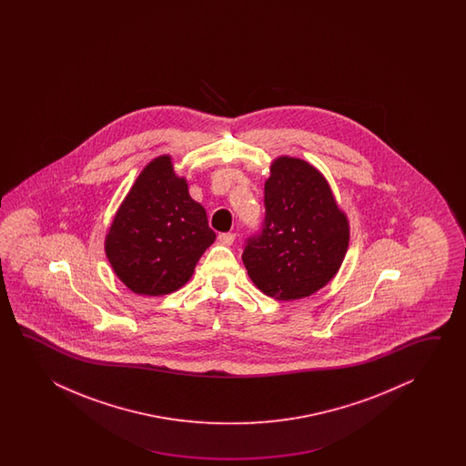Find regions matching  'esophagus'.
<instances>
[{"instance_id": "obj_1", "label": "esophagus", "mask_w": 466, "mask_h": 466, "mask_svg": "<svg viewBox=\"0 0 466 466\" xmlns=\"http://www.w3.org/2000/svg\"><path fill=\"white\" fill-rule=\"evenodd\" d=\"M235 238H237L235 233H221L218 237V241L221 245H225V247H231L233 241H235Z\"/></svg>"}]
</instances>
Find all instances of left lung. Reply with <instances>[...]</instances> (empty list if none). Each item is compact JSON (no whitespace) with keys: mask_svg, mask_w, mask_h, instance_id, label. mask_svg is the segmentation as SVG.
I'll use <instances>...</instances> for the list:
<instances>
[{"mask_svg":"<svg viewBox=\"0 0 466 466\" xmlns=\"http://www.w3.org/2000/svg\"><path fill=\"white\" fill-rule=\"evenodd\" d=\"M265 227L248 239L243 263L268 297L293 301L328 285L347 255L350 221L319 169L278 157L265 181Z\"/></svg>","mask_w":466,"mask_h":466,"instance_id":"8db88e82","label":"left lung"}]
</instances>
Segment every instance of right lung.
Returning <instances> with one entry per match:
<instances>
[{"mask_svg": "<svg viewBox=\"0 0 466 466\" xmlns=\"http://www.w3.org/2000/svg\"><path fill=\"white\" fill-rule=\"evenodd\" d=\"M207 211L189 197L188 183L169 155L151 159L111 221L105 253L116 277L145 297H161L188 283L215 241Z\"/></svg>", "mask_w": 466, "mask_h": 466, "instance_id": "1", "label": "right lung"}]
</instances>
